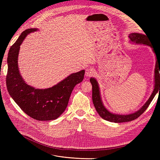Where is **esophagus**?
Segmentation results:
<instances>
[{
	"instance_id": "34e87169",
	"label": "esophagus",
	"mask_w": 160,
	"mask_h": 160,
	"mask_svg": "<svg viewBox=\"0 0 160 160\" xmlns=\"http://www.w3.org/2000/svg\"><path fill=\"white\" fill-rule=\"evenodd\" d=\"M93 74V70L91 68H87L85 70V75L87 77H91Z\"/></svg>"
}]
</instances>
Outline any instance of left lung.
I'll list each match as a JSON object with an SVG mask.
<instances>
[{
  "label": "left lung",
  "mask_w": 160,
  "mask_h": 160,
  "mask_svg": "<svg viewBox=\"0 0 160 160\" xmlns=\"http://www.w3.org/2000/svg\"><path fill=\"white\" fill-rule=\"evenodd\" d=\"M129 37L131 41L133 42L138 43V44H144L150 46L152 48H153V51L154 52H156V50H155L154 47H153L152 45L150 43V41L147 35L146 36L145 35H142V34L139 33H132L130 34ZM90 82L92 85V100H93V103L97 112H98V114L100 115V117H101L105 120L109 121V122L114 123L131 122V121H133L138 118L139 116L147 109V108L149 107V104L151 103L155 95H156L159 89L160 90V57H157L156 60V68H155V86L153 93L152 95L150 96L148 101L145 103L143 107L139 111H138L137 112H135L132 114L123 115H116L110 113L109 111H108L105 108L102 103V101H101L99 86L96 79L94 78H91Z\"/></svg>",
  "instance_id": "left-lung-1"
}]
</instances>
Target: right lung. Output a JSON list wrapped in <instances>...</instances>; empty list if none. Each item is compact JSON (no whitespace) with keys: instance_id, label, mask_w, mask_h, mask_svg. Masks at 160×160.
I'll return each instance as SVG.
<instances>
[{"instance_id":"1","label":"right lung","mask_w":160,"mask_h":160,"mask_svg":"<svg viewBox=\"0 0 160 160\" xmlns=\"http://www.w3.org/2000/svg\"><path fill=\"white\" fill-rule=\"evenodd\" d=\"M37 28L23 31L10 48L7 62V85L13 100L24 112L37 121L56 119L64 112L75 86L83 81L85 71L72 73L57 85L45 89H35L22 80L18 67L20 45L28 34Z\"/></svg>"}]
</instances>
